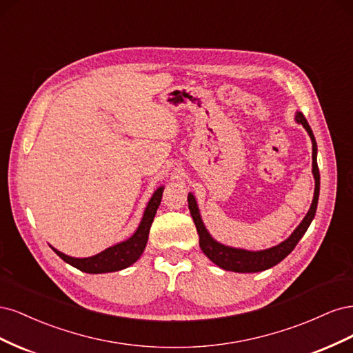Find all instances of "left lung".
Listing matches in <instances>:
<instances>
[{
    "label": "left lung",
    "instance_id": "8db88e82",
    "mask_svg": "<svg viewBox=\"0 0 353 353\" xmlns=\"http://www.w3.org/2000/svg\"><path fill=\"white\" fill-rule=\"evenodd\" d=\"M296 121L303 125V128L307 131L309 137H311V140H312V172H314V178H315V193H314L311 209H309V212L306 213V216L301 222V225L294 230V232L285 241H283L279 245H275V248L261 250V252H249V250L232 249V248H228V245H223L209 236V232L206 231L205 225H203V222H201L196 199L193 194H188V209H190L191 216H193V221L196 223L200 249L213 263L221 266L222 270L234 271V272H259V271L268 270V268H271V266L281 262L285 256L296 248V244L303 237V234L306 232L307 227L311 225V222H312V219L315 216V212H316L318 196H319V170H318V165H316V141H315V137L312 134L311 126L307 125L305 116L302 113L296 114Z\"/></svg>",
    "mask_w": 353,
    "mask_h": 353
}]
</instances>
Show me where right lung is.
I'll use <instances>...</instances> for the list:
<instances>
[{"label":"right lung","instance_id":"add662e5","mask_svg":"<svg viewBox=\"0 0 353 353\" xmlns=\"http://www.w3.org/2000/svg\"><path fill=\"white\" fill-rule=\"evenodd\" d=\"M162 193L163 188L160 187L157 191H154L153 197L148 201V205L144 210V216L140 223V227L135 231L134 236L131 239H128L126 241H122L119 244L113 245V248L105 249L104 252L91 256V258H85V259H77V258H70V256L61 253L56 249L54 250L60 258L68 262L69 265L78 268L79 271L88 272V274H103V272H114V271H121L123 268H128V266L132 265L135 261H138L141 253L145 249V244L148 240V232H150L152 222L154 219L156 210L162 201Z\"/></svg>","mask_w":353,"mask_h":353}]
</instances>
